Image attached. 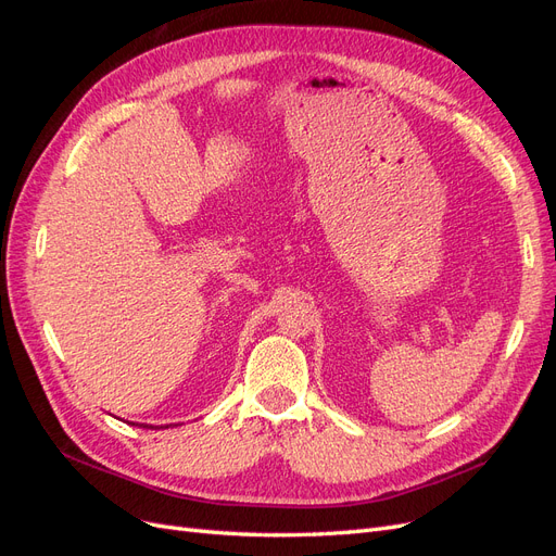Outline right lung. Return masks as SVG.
<instances>
[{
    "instance_id": "obj_1",
    "label": "right lung",
    "mask_w": 556,
    "mask_h": 556,
    "mask_svg": "<svg viewBox=\"0 0 556 556\" xmlns=\"http://www.w3.org/2000/svg\"><path fill=\"white\" fill-rule=\"evenodd\" d=\"M141 427H146V425H141Z\"/></svg>"
}]
</instances>
